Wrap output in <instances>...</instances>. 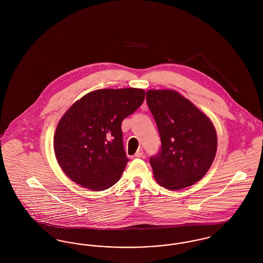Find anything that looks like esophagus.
<instances>
[{
	"instance_id": "esophagus-1",
	"label": "esophagus",
	"mask_w": 263,
	"mask_h": 263,
	"mask_svg": "<svg viewBox=\"0 0 263 263\" xmlns=\"http://www.w3.org/2000/svg\"><path fill=\"white\" fill-rule=\"evenodd\" d=\"M135 157H136V158H143V157H144V151L138 150L137 152H136V154H135Z\"/></svg>"
}]
</instances>
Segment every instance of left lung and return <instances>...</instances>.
Here are the masks:
<instances>
[{"label":"left lung","instance_id":"obj_1","mask_svg":"<svg viewBox=\"0 0 263 263\" xmlns=\"http://www.w3.org/2000/svg\"><path fill=\"white\" fill-rule=\"evenodd\" d=\"M147 103L162 147L151 157L157 182L178 190L199 181L212 165L217 133L211 120L190 100L173 89H150Z\"/></svg>","mask_w":263,"mask_h":263}]
</instances>
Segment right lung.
Returning a JSON list of instances; mask_svg holds the SVG:
<instances>
[{
    "label": "right lung",
    "mask_w": 263,
    "mask_h": 263,
    "mask_svg": "<svg viewBox=\"0 0 263 263\" xmlns=\"http://www.w3.org/2000/svg\"><path fill=\"white\" fill-rule=\"evenodd\" d=\"M144 100L142 88H103L88 92L65 112L54 135V152L69 178L95 191L120 179L129 161L121 123Z\"/></svg>",
    "instance_id": "obj_1"
}]
</instances>
